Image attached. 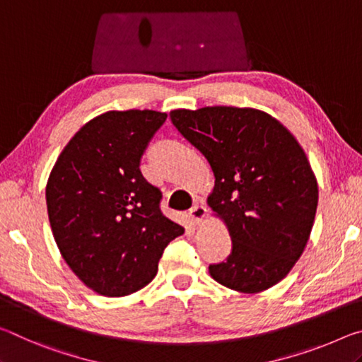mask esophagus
Here are the masks:
<instances>
[{
	"mask_svg": "<svg viewBox=\"0 0 362 362\" xmlns=\"http://www.w3.org/2000/svg\"><path fill=\"white\" fill-rule=\"evenodd\" d=\"M206 215V209L204 205H194L191 210L187 211V218L189 221H191V224H194V226H197V224H200V221L204 220Z\"/></svg>",
	"mask_w": 362,
	"mask_h": 362,
	"instance_id": "1",
	"label": "esophagus"
}]
</instances>
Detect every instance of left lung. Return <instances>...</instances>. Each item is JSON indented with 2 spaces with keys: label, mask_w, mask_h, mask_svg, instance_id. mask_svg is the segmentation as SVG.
Wrapping results in <instances>:
<instances>
[{
  "label": "left lung",
  "mask_w": 362,
  "mask_h": 362,
  "mask_svg": "<svg viewBox=\"0 0 362 362\" xmlns=\"http://www.w3.org/2000/svg\"><path fill=\"white\" fill-rule=\"evenodd\" d=\"M170 118L209 160L215 186L206 204L233 240L210 276L240 293H259L286 277L310 240L317 181L303 147L263 110L213 105L176 109Z\"/></svg>",
  "instance_id": "left-lung-1"
}]
</instances>
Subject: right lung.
<instances>
[{
  "instance_id": "add662e5",
  "label": "right lung",
  "mask_w": 362,
  "mask_h": 362,
  "mask_svg": "<svg viewBox=\"0 0 362 362\" xmlns=\"http://www.w3.org/2000/svg\"><path fill=\"white\" fill-rule=\"evenodd\" d=\"M165 120V112L138 109L94 117L67 142L47 177V216L59 252L104 297L146 287L165 247L185 233L162 215V194L139 170Z\"/></svg>"
}]
</instances>
